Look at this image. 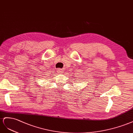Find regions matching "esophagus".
<instances>
[{
	"mask_svg": "<svg viewBox=\"0 0 133 133\" xmlns=\"http://www.w3.org/2000/svg\"><path fill=\"white\" fill-rule=\"evenodd\" d=\"M61 71H62L61 69H57V72H58V73H61Z\"/></svg>",
	"mask_w": 133,
	"mask_h": 133,
	"instance_id": "1",
	"label": "esophagus"
}]
</instances>
